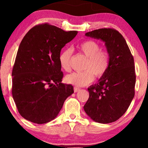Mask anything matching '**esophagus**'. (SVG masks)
I'll return each mask as SVG.
<instances>
[{
    "label": "esophagus",
    "mask_w": 148,
    "mask_h": 148,
    "mask_svg": "<svg viewBox=\"0 0 148 148\" xmlns=\"http://www.w3.org/2000/svg\"><path fill=\"white\" fill-rule=\"evenodd\" d=\"M79 90H80V88H77V87H74V92H79Z\"/></svg>",
    "instance_id": "1"
}]
</instances>
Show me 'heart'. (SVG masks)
Returning a JSON list of instances; mask_svg holds the SVG:
<instances>
[{
    "label": "heart",
    "mask_w": 148,
    "mask_h": 148,
    "mask_svg": "<svg viewBox=\"0 0 148 148\" xmlns=\"http://www.w3.org/2000/svg\"><path fill=\"white\" fill-rule=\"evenodd\" d=\"M77 49L87 57L84 65L86 70L67 74L65 81L67 84L81 87L90 84L94 79V74L99 78L105 74L108 67V56L106 52L101 51L99 44L92 40L82 42L78 45ZM72 54V51L70 49H64L59 56L60 67L64 71H69L70 69L69 62Z\"/></svg>",
    "instance_id": "b5f03b06"
}]
</instances>
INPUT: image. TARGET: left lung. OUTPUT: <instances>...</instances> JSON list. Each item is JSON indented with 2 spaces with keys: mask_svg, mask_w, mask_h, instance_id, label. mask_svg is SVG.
I'll use <instances>...</instances> for the list:
<instances>
[{
  "mask_svg": "<svg viewBox=\"0 0 148 148\" xmlns=\"http://www.w3.org/2000/svg\"><path fill=\"white\" fill-rule=\"evenodd\" d=\"M86 36L104 42L109 58L106 72L88 88L89 98L84 111L97 123H113L123 116L134 99V58L125 38L117 30L101 28L88 32Z\"/></svg>",
  "mask_w": 148,
  "mask_h": 148,
  "instance_id": "left-lung-1",
  "label": "left lung"
}]
</instances>
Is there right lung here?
Segmentation results:
<instances>
[{
	"instance_id": "right-lung-1",
	"label": "right lung",
	"mask_w": 148,
	"mask_h": 148,
	"mask_svg": "<svg viewBox=\"0 0 148 148\" xmlns=\"http://www.w3.org/2000/svg\"><path fill=\"white\" fill-rule=\"evenodd\" d=\"M77 33L45 23L33 27L22 40L12 72V92L25 120L36 124L51 121L74 93L72 85L61 83L59 56Z\"/></svg>"
}]
</instances>
